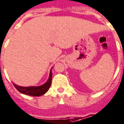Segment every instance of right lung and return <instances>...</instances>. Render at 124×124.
I'll return each mask as SVG.
<instances>
[{"mask_svg":"<svg viewBox=\"0 0 124 124\" xmlns=\"http://www.w3.org/2000/svg\"><path fill=\"white\" fill-rule=\"evenodd\" d=\"M52 68H51V70H50L49 78H48L47 81L44 84L40 85V86H19V85H15V83H13L14 86L20 93L25 94V95H30V96H35V97H39V96L44 95L49 90L50 86H51L52 77Z\"/></svg>","mask_w":124,"mask_h":124,"instance_id":"obj_1","label":"right lung"}]
</instances>
